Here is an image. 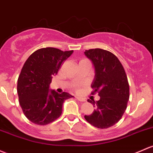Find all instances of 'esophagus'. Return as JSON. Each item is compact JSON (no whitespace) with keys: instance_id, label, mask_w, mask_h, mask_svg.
Segmentation results:
<instances>
[{"instance_id":"1","label":"esophagus","mask_w":153,"mask_h":153,"mask_svg":"<svg viewBox=\"0 0 153 153\" xmlns=\"http://www.w3.org/2000/svg\"><path fill=\"white\" fill-rule=\"evenodd\" d=\"M76 99L78 100V101H81V102H85V101H86V99H85V98L81 97H76Z\"/></svg>"}]
</instances>
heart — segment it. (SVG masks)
<instances>
[{
	"label": "heart",
	"mask_w": 153,
	"mask_h": 153,
	"mask_svg": "<svg viewBox=\"0 0 153 153\" xmlns=\"http://www.w3.org/2000/svg\"><path fill=\"white\" fill-rule=\"evenodd\" d=\"M75 90H76V91H79V89H78V88L77 87V86H75Z\"/></svg>",
	"instance_id": "b5f03b06"
}]
</instances>
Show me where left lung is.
Masks as SVG:
<instances>
[{"mask_svg": "<svg viewBox=\"0 0 153 153\" xmlns=\"http://www.w3.org/2000/svg\"><path fill=\"white\" fill-rule=\"evenodd\" d=\"M84 53L95 68L91 94L98 92L100 97L96 102L88 100L96 108L84 118L97 128H110L120 121L127 108L130 89L126 72L118 58L110 51L95 48L86 50Z\"/></svg>", "mask_w": 153, "mask_h": 153, "instance_id": "left-lung-1", "label": "left lung"}]
</instances>
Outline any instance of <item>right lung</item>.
<instances>
[{
	"mask_svg": "<svg viewBox=\"0 0 153 153\" xmlns=\"http://www.w3.org/2000/svg\"><path fill=\"white\" fill-rule=\"evenodd\" d=\"M72 53L54 48H41L24 64L17 80V94L22 112L31 123L39 125L53 123L62 115L64 100L72 97L67 92L49 91L52 76Z\"/></svg>",
	"mask_w": 153,
	"mask_h": 153,
	"instance_id": "1",
	"label": "right lung"
}]
</instances>
